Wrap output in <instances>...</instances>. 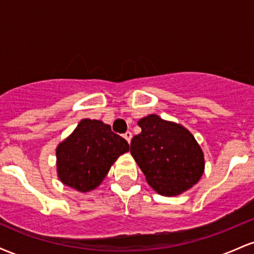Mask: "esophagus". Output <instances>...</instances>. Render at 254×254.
I'll return each mask as SVG.
<instances>
[{
	"instance_id": "34e87169",
	"label": "esophagus",
	"mask_w": 254,
	"mask_h": 254,
	"mask_svg": "<svg viewBox=\"0 0 254 254\" xmlns=\"http://www.w3.org/2000/svg\"><path fill=\"white\" fill-rule=\"evenodd\" d=\"M124 138L127 139V143H130V142H131V138H132V133H131L130 131H127V132H125V133H124Z\"/></svg>"
}]
</instances>
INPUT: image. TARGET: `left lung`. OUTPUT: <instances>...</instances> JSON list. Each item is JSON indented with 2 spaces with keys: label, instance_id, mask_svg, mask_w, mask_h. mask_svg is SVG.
<instances>
[{
  "label": "left lung",
  "instance_id": "1",
  "mask_svg": "<svg viewBox=\"0 0 254 254\" xmlns=\"http://www.w3.org/2000/svg\"><path fill=\"white\" fill-rule=\"evenodd\" d=\"M142 131L131 141V155L159 194H182L199 182L205 161L200 145L183 125L149 115L138 121Z\"/></svg>",
  "mask_w": 254,
  "mask_h": 254
}]
</instances>
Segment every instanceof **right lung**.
<instances>
[{
    "label": "right lung",
    "mask_w": 254,
    "mask_h": 254,
    "mask_svg": "<svg viewBox=\"0 0 254 254\" xmlns=\"http://www.w3.org/2000/svg\"><path fill=\"white\" fill-rule=\"evenodd\" d=\"M129 143L109 124L84 118L56 148L58 179L78 192L97 189Z\"/></svg>",
    "instance_id": "add662e5"
}]
</instances>
